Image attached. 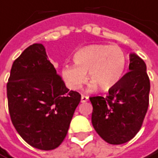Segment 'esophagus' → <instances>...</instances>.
Here are the masks:
<instances>
[{
    "instance_id": "obj_1",
    "label": "esophagus",
    "mask_w": 158,
    "mask_h": 158,
    "mask_svg": "<svg viewBox=\"0 0 158 158\" xmlns=\"http://www.w3.org/2000/svg\"><path fill=\"white\" fill-rule=\"evenodd\" d=\"M88 99H89V97H88V96H85V95H82V96H81V102H82V103L86 102Z\"/></svg>"
}]
</instances>
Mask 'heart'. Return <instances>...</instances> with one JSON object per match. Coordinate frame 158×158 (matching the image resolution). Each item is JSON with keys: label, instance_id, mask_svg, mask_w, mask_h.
<instances>
[{"label": "heart", "instance_id": "heart-1", "mask_svg": "<svg viewBox=\"0 0 158 158\" xmlns=\"http://www.w3.org/2000/svg\"><path fill=\"white\" fill-rule=\"evenodd\" d=\"M75 65H65L61 77L72 90H78L88 79L90 89L113 88L124 74L126 57L122 48L107 44H93L79 49L73 56Z\"/></svg>", "mask_w": 158, "mask_h": 158}]
</instances>
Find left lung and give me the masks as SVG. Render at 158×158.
Returning <instances> with one entry per match:
<instances>
[{"instance_id":"left-lung-1","label":"left lung","mask_w":158,"mask_h":158,"mask_svg":"<svg viewBox=\"0 0 158 158\" xmlns=\"http://www.w3.org/2000/svg\"><path fill=\"white\" fill-rule=\"evenodd\" d=\"M129 71L106 98H90L92 123L106 142L122 144L139 131L149 106L150 79L144 61L130 53Z\"/></svg>"}]
</instances>
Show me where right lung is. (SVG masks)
Listing matches in <instances>:
<instances>
[{
    "label": "right lung",
    "instance_id": "add662e5",
    "mask_svg": "<svg viewBox=\"0 0 158 158\" xmlns=\"http://www.w3.org/2000/svg\"><path fill=\"white\" fill-rule=\"evenodd\" d=\"M7 96L17 132L42 151L63 142L81 99L79 93L65 87L40 43L31 45L14 61Z\"/></svg>",
    "mask_w": 158,
    "mask_h": 158
}]
</instances>
